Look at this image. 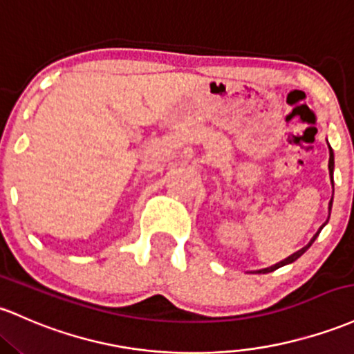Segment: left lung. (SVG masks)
Segmentation results:
<instances>
[{"label": "left lung", "mask_w": 354, "mask_h": 354, "mask_svg": "<svg viewBox=\"0 0 354 354\" xmlns=\"http://www.w3.org/2000/svg\"><path fill=\"white\" fill-rule=\"evenodd\" d=\"M328 168H329V173H331V180H333V169H335V156H333V149L331 147H329V165H328ZM331 207H333V198H331V201H329V212H331ZM329 220V218H328ZM322 228V227H321ZM321 228H319V232H321ZM319 232H317L316 235L313 236V240H310V242L308 243V245L306 247H302L301 250H297L296 254H292L290 255V257H287L286 260H282V262H279V263H275V266H272V267H269V269H262V270H257L259 274H267V272H274V270H277L279 267H282V266H286V263H292L294 260H297L299 257H301L302 254H304L306 250H308V248L313 245V242L314 240H316V236L319 235Z\"/></svg>", "instance_id": "1"}]
</instances>
